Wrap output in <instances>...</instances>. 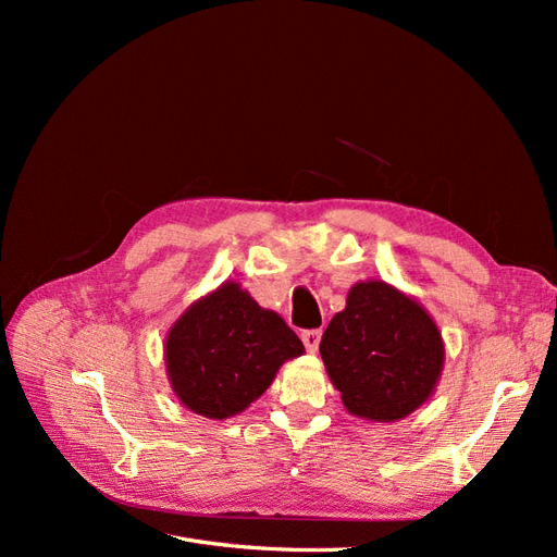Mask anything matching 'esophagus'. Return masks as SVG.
<instances>
[{
  "mask_svg": "<svg viewBox=\"0 0 557 557\" xmlns=\"http://www.w3.org/2000/svg\"><path fill=\"white\" fill-rule=\"evenodd\" d=\"M320 330H307V332H301V342H305V346H307V350L309 352H315L318 350V346H320Z\"/></svg>",
  "mask_w": 557,
  "mask_h": 557,
  "instance_id": "34e87169",
  "label": "esophagus"
}]
</instances>
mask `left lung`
Returning <instances> with one entry per match:
<instances>
[{
	"label": "left lung",
	"mask_w": 557,
	"mask_h": 557,
	"mask_svg": "<svg viewBox=\"0 0 557 557\" xmlns=\"http://www.w3.org/2000/svg\"><path fill=\"white\" fill-rule=\"evenodd\" d=\"M325 372L350 416L397 423L434 395L446 348L420 301L381 278L358 281L320 339Z\"/></svg>",
	"instance_id": "obj_1"
}]
</instances>
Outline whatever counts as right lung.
Returning <instances> with one entry per match:
<instances>
[{
	"label": "right lung",
	"mask_w": 557,
	"mask_h": 557,
	"mask_svg": "<svg viewBox=\"0 0 557 557\" xmlns=\"http://www.w3.org/2000/svg\"><path fill=\"white\" fill-rule=\"evenodd\" d=\"M305 352L285 320L225 281L195 299L164 336V367L176 399L211 420L246 411L283 362Z\"/></svg>",
	"instance_id": "add662e5"
}]
</instances>
